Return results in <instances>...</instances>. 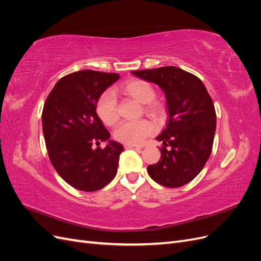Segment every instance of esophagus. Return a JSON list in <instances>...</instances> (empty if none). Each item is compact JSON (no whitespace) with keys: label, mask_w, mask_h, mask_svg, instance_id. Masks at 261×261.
I'll return each instance as SVG.
<instances>
[{"label":"esophagus","mask_w":261,"mask_h":261,"mask_svg":"<svg viewBox=\"0 0 261 261\" xmlns=\"http://www.w3.org/2000/svg\"><path fill=\"white\" fill-rule=\"evenodd\" d=\"M124 147H125V149H136V150H140V149H143V147H141V146H136V145H128V144L124 145Z\"/></svg>","instance_id":"esophagus-1"}]
</instances>
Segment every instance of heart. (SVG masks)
<instances>
[{"instance_id":"heart-1","label":"heart","mask_w":261,"mask_h":261,"mask_svg":"<svg viewBox=\"0 0 261 261\" xmlns=\"http://www.w3.org/2000/svg\"><path fill=\"white\" fill-rule=\"evenodd\" d=\"M118 92L124 96L136 100L145 106V111L151 116H160L163 113V108L159 102L153 101L155 90L153 86L144 80H132L118 87ZM96 111L100 120L107 126H113L117 123L118 115L117 100L115 94L111 91H106L99 97ZM153 125L147 121L124 122L114 130V138L123 144L138 145L144 139L153 133Z\"/></svg>"}]
</instances>
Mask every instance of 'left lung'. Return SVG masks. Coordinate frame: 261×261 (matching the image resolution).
I'll use <instances>...</instances> for the list:
<instances>
[{
  "label": "left lung",
  "mask_w": 261,
  "mask_h": 261,
  "mask_svg": "<svg viewBox=\"0 0 261 261\" xmlns=\"http://www.w3.org/2000/svg\"><path fill=\"white\" fill-rule=\"evenodd\" d=\"M132 74L159 86L167 98V126L155 138L163 144L161 160L148 165L149 175L165 187L183 186L199 174L211 154L217 126L213 101L198 77L178 67Z\"/></svg>",
  "instance_id": "left-lung-1"
}]
</instances>
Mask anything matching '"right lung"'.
<instances>
[{
  "mask_svg": "<svg viewBox=\"0 0 261 261\" xmlns=\"http://www.w3.org/2000/svg\"><path fill=\"white\" fill-rule=\"evenodd\" d=\"M120 75L85 69L55 84L44 102L42 130L50 161L72 187L94 192L111 181L124 147L110 140V133L96 111L99 97ZM103 141L102 149L93 148Z\"/></svg>",
  "mask_w": 261,
  "mask_h": 261,
  "instance_id": "right-lung-1",
  "label": "right lung"
}]
</instances>
